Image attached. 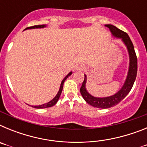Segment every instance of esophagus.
I'll return each instance as SVG.
<instances>
[{"mask_svg":"<svg viewBox=\"0 0 147 147\" xmlns=\"http://www.w3.org/2000/svg\"><path fill=\"white\" fill-rule=\"evenodd\" d=\"M84 69H85V67H83V66H82V65H78L77 67H76V71H83Z\"/></svg>","mask_w":147,"mask_h":147,"instance_id":"obj_1","label":"esophagus"}]
</instances>
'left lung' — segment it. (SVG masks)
<instances>
[{
    "instance_id": "1",
    "label": "left lung",
    "mask_w": 147,
    "mask_h": 147,
    "mask_svg": "<svg viewBox=\"0 0 147 147\" xmlns=\"http://www.w3.org/2000/svg\"><path fill=\"white\" fill-rule=\"evenodd\" d=\"M105 26L110 28V32H112V34L115 37L121 38L124 44L127 45L129 55V67L127 80H126L121 89L113 96L105 97V98H96V97L92 96L91 95L88 93L85 88L86 76L85 75V80L83 81L82 85L80 88V93H81L83 98L86 101L87 103L92 105L93 107L104 109L110 108V107H112L115 105H118L121 100H123L127 96V95L129 93L133 86V84L136 79V76H137L138 71L137 56H136V51H135L133 44H132L128 34L126 32H123L118 28L117 27L114 26L111 24H107Z\"/></svg>"
}]
</instances>
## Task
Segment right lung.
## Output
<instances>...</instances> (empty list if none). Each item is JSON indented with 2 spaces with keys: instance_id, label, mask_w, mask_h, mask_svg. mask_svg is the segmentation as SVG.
<instances>
[{
  "instance_id": "obj_1",
  "label": "right lung",
  "mask_w": 147,
  "mask_h": 147,
  "mask_svg": "<svg viewBox=\"0 0 147 147\" xmlns=\"http://www.w3.org/2000/svg\"><path fill=\"white\" fill-rule=\"evenodd\" d=\"M45 26V25H37V26H30V27H27L26 29H30V28H44V27ZM25 29V30H26ZM71 74H72V72H70L67 75V76H65V77L63 79V80L62 81V83H61V85H60V88H59V92H58V93L57 94V96H56L55 97H54V98H53L51 101H50L49 102H48V103L46 104H44V105H38V106H32L33 107H34V108H37V109H40V108H46V107H52V106H54V105H55L57 102L58 99H59V96H60L61 95V93H62V88H63V85H64V82L65 81V80L67 79V77L69 76H71Z\"/></svg>"
}]
</instances>
